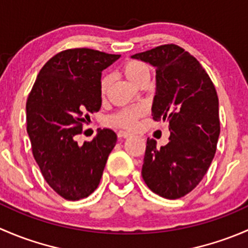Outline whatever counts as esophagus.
Instances as JSON below:
<instances>
[{
  "instance_id": "34e87169",
  "label": "esophagus",
  "mask_w": 248,
  "mask_h": 248,
  "mask_svg": "<svg viewBox=\"0 0 248 248\" xmlns=\"http://www.w3.org/2000/svg\"><path fill=\"white\" fill-rule=\"evenodd\" d=\"M129 136H131V133H128V132H124V131H120L119 133H117V137H119V138H128Z\"/></svg>"
}]
</instances>
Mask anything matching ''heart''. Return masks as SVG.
Segmentation results:
<instances>
[{
    "label": "heart",
    "instance_id": "heart-1",
    "mask_svg": "<svg viewBox=\"0 0 248 248\" xmlns=\"http://www.w3.org/2000/svg\"><path fill=\"white\" fill-rule=\"evenodd\" d=\"M122 72H124V77L129 80L131 82H133L134 85L141 84L144 80L149 79L150 78V68L141 61H137V60H131V61H127L126 63L122 67ZM110 81H111V78L110 76H104L101 80V92L102 93H106L107 90H108ZM146 108L141 104L138 106L129 107L121 110L120 112H117L116 115L110 117L109 122L115 126L124 127V128H132L136 124V121L138 117L145 114Z\"/></svg>",
    "mask_w": 248,
    "mask_h": 248
}]
</instances>
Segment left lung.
<instances>
[{"label": "left lung", "mask_w": 248, "mask_h": 248, "mask_svg": "<svg viewBox=\"0 0 248 248\" xmlns=\"http://www.w3.org/2000/svg\"><path fill=\"white\" fill-rule=\"evenodd\" d=\"M132 59L156 68L155 121L169 124V142L157 147L147 138L141 175L154 193L177 199L206 174L219 137L218 97L196 57L175 44L139 52Z\"/></svg>", "instance_id": "8db88e82"}]
</instances>
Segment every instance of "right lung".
<instances>
[{
	"label": "right lung",
	"instance_id": "obj_1",
	"mask_svg": "<svg viewBox=\"0 0 248 248\" xmlns=\"http://www.w3.org/2000/svg\"><path fill=\"white\" fill-rule=\"evenodd\" d=\"M120 55L69 49L49 60L37 76L26 103L27 133L46 181L67 201L93 193L117 137L98 129L91 141L78 144L82 124L102 106L103 69Z\"/></svg>",
	"mask_w": 248,
	"mask_h": 248
}]
</instances>
